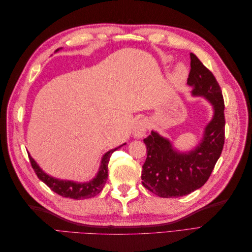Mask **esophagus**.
I'll return each mask as SVG.
<instances>
[{"instance_id": "obj_1", "label": "esophagus", "mask_w": 252, "mask_h": 252, "mask_svg": "<svg viewBox=\"0 0 252 252\" xmlns=\"http://www.w3.org/2000/svg\"><path fill=\"white\" fill-rule=\"evenodd\" d=\"M147 130V122L145 119H140L134 123L133 126V135L135 138H142Z\"/></svg>"}]
</instances>
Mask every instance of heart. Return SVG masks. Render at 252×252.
I'll return each instance as SVG.
<instances>
[{
  "label": "heart",
  "instance_id": "b5f03b06",
  "mask_svg": "<svg viewBox=\"0 0 252 252\" xmlns=\"http://www.w3.org/2000/svg\"><path fill=\"white\" fill-rule=\"evenodd\" d=\"M185 74H186V71H185L184 68H183L182 66H179V67L177 68V70H175V73H174V79L177 80V81H181V80L184 79Z\"/></svg>",
  "mask_w": 252,
  "mask_h": 252
}]
</instances>
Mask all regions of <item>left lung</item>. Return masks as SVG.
I'll return each instance as SVG.
<instances>
[{"mask_svg": "<svg viewBox=\"0 0 252 252\" xmlns=\"http://www.w3.org/2000/svg\"><path fill=\"white\" fill-rule=\"evenodd\" d=\"M190 71L187 84L192 94L203 95L213 105L215 116L205 128L202 142L188 154L173 150L168 140L157 132L144 139L147 158L143 165L142 184L161 197H179L201 188L215 168L225 142L224 98L213 73L190 53Z\"/></svg>", "mask_w": 252, "mask_h": 252, "instance_id": "obj_1", "label": "left lung"}]
</instances>
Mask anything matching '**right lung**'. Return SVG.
<instances>
[{
	"instance_id": "obj_1",
	"label": "right lung",
	"mask_w": 252,
	"mask_h": 252,
	"mask_svg": "<svg viewBox=\"0 0 252 252\" xmlns=\"http://www.w3.org/2000/svg\"><path fill=\"white\" fill-rule=\"evenodd\" d=\"M122 146H123V145H121V146L106 152L105 156L102 158L100 170H98L96 177L89 183H83V184L82 183L63 181V180H58V179L49 177L48 174L42 171V169L36 165L34 159L32 157L30 156L28 157H29L30 164H32L35 174L37 175V178H39L42 182H44L45 184L52 190V191H55L56 193L64 197H69V199H74V200H83V199H89V197H93L102 191V189L105 185L106 181H107V177H108V162H109L110 156L112 155L113 151L118 150Z\"/></svg>"
}]
</instances>
